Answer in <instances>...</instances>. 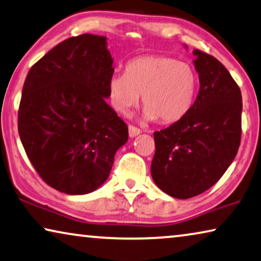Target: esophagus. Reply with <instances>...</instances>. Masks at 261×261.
<instances>
[{"label":"esophagus","mask_w":261,"mask_h":261,"mask_svg":"<svg viewBox=\"0 0 261 261\" xmlns=\"http://www.w3.org/2000/svg\"><path fill=\"white\" fill-rule=\"evenodd\" d=\"M141 129H138V127H136L134 125H129V136L131 138L134 137H137V136L141 134Z\"/></svg>","instance_id":"1"}]
</instances>
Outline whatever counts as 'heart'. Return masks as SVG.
<instances>
[{
  "label": "heart",
  "instance_id": "b5f03b06",
  "mask_svg": "<svg viewBox=\"0 0 261 261\" xmlns=\"http://www.w3.org/2000/svg\"><path fill=\"white\" fill-rule=\"evenodd\" d=\"M198 76L191 64L168 56H143L126 64L125 73L109 79L111 106L122 115L139 103L144 118L173 123L188 114L196 98Z\"/></svg>",
  "mask_w": 261,
  "mask_h": 261
}]
</instances>
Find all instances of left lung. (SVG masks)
<instances>
[{"label": "left lung", "instance_id": "obj_1", "mask_svg": "<svg viewBox=\"0 0 261 261\" xmlns=\"http://www.w3.org/2000/svg\"><path fill=\"white\" fill-rule=\"evenodd\" d=\"M193 55L200 84L197 98L184 117L153 135L151 176L163 192L178 199L215 185L232 164L242 137L239 87L217 58L197 49Z\"/></svg>", "mask_w": 261, "mask_h": 261}]
</instances>
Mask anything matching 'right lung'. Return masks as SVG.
Here are the masks:
<instances>
[{
  "instance_id": "1",
  "label": "right lung",
  "mask_w": 261,
  "mask_h": 261,
  "mask_svg": "<svg viewBox=\"0 0 261 261\" xmlns=\"http://www.w3.org/2000/svg\"><path fill=\"white\" fill-rule=\"evenodd\" d=\"M112 64L107 37L83 34L57 44L27 75L19 138L35 170L57 191H95L127 142L126 124L106 102Z\"/></svg>"
}]
</instances>
